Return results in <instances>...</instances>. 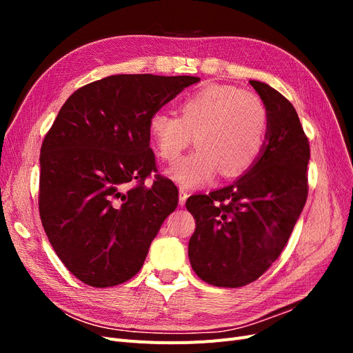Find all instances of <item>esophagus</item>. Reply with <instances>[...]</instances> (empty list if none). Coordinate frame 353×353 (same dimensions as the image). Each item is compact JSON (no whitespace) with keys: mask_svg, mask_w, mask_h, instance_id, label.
Instances as JSON below:
<instances>
[{"mask_svg":"<svg viewBox=\"0 0 353 353\" xmlns=\"http://www.w3.org/2000/svg\"><path fill=\"white\" fill-rule=\"evenodd\" d=\"M188 199V193L184 188H179V206H184Z\"/></svg>","mask_w":353,"mask_h":353,"instance_id":"obj_1","label":"esophagus"}]
</instances>
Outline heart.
<instances>
[{
	"label": "heart",
	"mask_w": 353,
	"mask_h": 353,
	"mask_svg": "<svg viewBox=\"0 0 353 353\" xmlns=\"http://www.w3.org/2000/svg\"><path fill=\"white\" fill-rule=\"evenodd\" d=\"M179 113L156 112L148 121V135L165 162H175L194 137L197 150L168 169L179 185H205L219 170L237 176L259 159L268 112L258 95L231 85H208L181 101Z\"/></svg>",
	"instance_id": "1"
}]
</instances>
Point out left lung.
<instances>
[{"label":"left lung","instance_id":"1","mask_svg":"<svg viewBox=\"0 0 353 353\" xmlns=\"http://www.w3.org/2000/svg\"><path fill=\"white\" fill-rule=\"evenodd\" d=\"M268 112L263 150L232 184L191 196L196 221L188 258L203 281L241 287L281 254L307 197V138L293 104L268 83L250 81Z\"/></svg>","mask_w":353,"mask_h":353}]
</instances>
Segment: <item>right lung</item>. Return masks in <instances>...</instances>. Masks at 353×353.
Here are the masks:
<instances>
[{"label": "right lung", "mask_w": 353, "mask_h": 353, "mask_svg": "<svg viewBox=\"0 0 353 353\" xmlns=\"http://www.w3.org/2000/svg\"><path fill=\"white\" fill-rule=\"evenodd\" d=\"M199 81L112 74L63 104L41 147L39 215L59 259L82 283L112 287L141 270L178 205L170 179L144 185L156 170L148 121Z\"/></svg>", "instance_id": "right-lung-1"}]
</instances>
